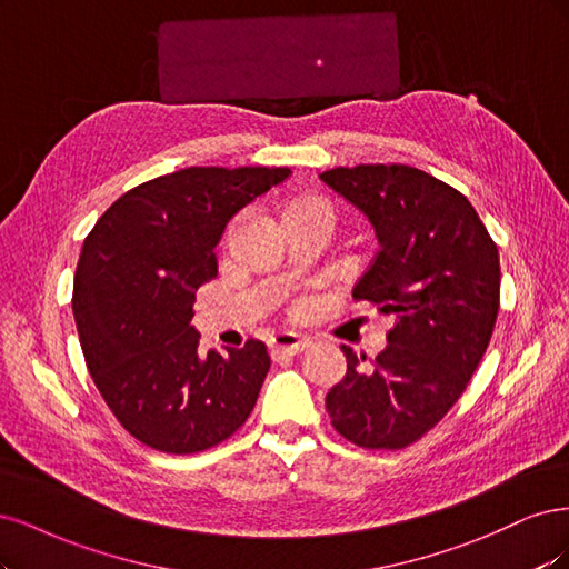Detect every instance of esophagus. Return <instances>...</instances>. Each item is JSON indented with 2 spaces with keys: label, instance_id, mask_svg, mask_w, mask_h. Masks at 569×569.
<instances>
[{
  "label": "esophagus",
  "instance_id": "34e87169",
  "mask_svg": "<svg viewBox=\"0 0 569 569\" xmlns=\"http://www.w3.org/2000/svg\"><path fill=\"white\" fill-rule=\"evenodd\" d=\"M307 345H309V340L305 336H298V333H277V336H273L271 345H269V352H271L273 359L283 357V355L292 357V355H300Z\"/></svg>",
  "mask_w": 569,
  "mask_h": 569
}]
</instances>
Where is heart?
I'll list each match as a JSON object with an SVG mask.
<instances>
[{
	"label": "heart",
	"instance_id": "heart-1",
	"mask_svg": "<svg viewBox=\"0 0 569 569\" xmlns=\"http://www.w3.org/2000/svg\"><path fill=\"white\" fill-rule=\"evenodd\" d=\"M302 217H315V219H328V210L321 203L319 198L302 196V198H292L283 206L281 219L288 222V219H302Z\"/></svg>",
	"mask_w": 569,
	"mask_h": 569
}]
</instances>
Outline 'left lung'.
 I'll return each mask as SVG.
<instances>
[{"instance_id":"1","label":"left lung","mask_w":569,"mask_h":569,"mask_svg":"<svg viewBox=\"0 0 569 569\" xmlns=\"http://www.w3.org/2000/svg\"><path fill=\"white\" fill-rule=\"evenodd\" d=\"M319 179L369 219L378 252L352 288L392 315L371 369L342 345L347 373L326 395L333 428L363 449H401L463 395L499 315V250L470 200L409 164H359Z\"/></svg>"}]
</instances>
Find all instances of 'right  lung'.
Segmentation results:
<instances>
[{
    "mask_svg": "<svg viewBox=\"0 0 569 569\" xmlns=\"http://www.w3.org/2000/svg\"><path fill=\"white\" fill-rule=\"evenodd\" d=\"M288 168H187L120 196L84 238L72 286L87 369L146 447L196 453L246 423L271 359L248 340L200 355L196 290L217 277L229 219L283 184Z\"/></svg>",
    "mask_w": 569,
    "mask_h": 569,
    "instance_id": "1",
    "label": "right lung"
}]
</instances>
